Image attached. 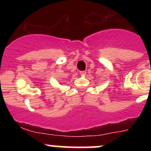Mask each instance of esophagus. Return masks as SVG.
<instances>
[{
    "label": "esophagus",
    "instance_id": "34e87169",
    "mask_svg": "<svg viewBox=\"0 0 151 151\" xmlns=\"http://www.w3.org/2000/svg\"><path fill=\"white\" fill-rule=\"evenodd\" d=\"M80 74L82 75V76H84V75L86 74V72H85V71H82V72H80Z\"/></svg>",
    "mask_w": 151,
    "mask_h": 151
}]
</instances>
